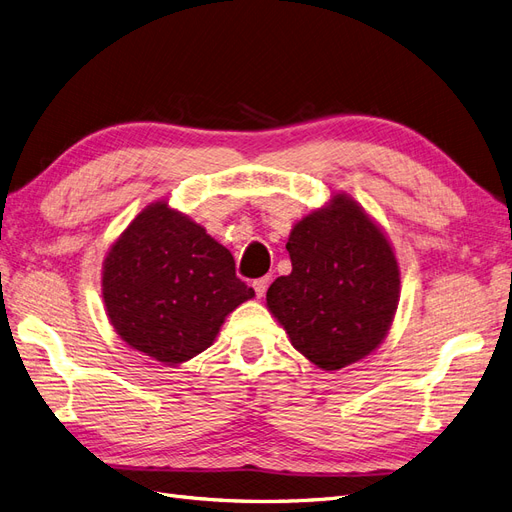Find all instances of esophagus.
Returning a JSON list of instances; mask_svg holds the SVG:
<instances>
[{"label":"esophagus","instance_id":"1","mask_svg":"<svg viewBox=\"0 0 512 512\" xmlns=\"http://www.w3.org/2000/svg\"><path fill=\"white\" fill-rule=\"evenodd\" d=\"M254 292H256V297L258 299H262L265 297V292H267V288H269V277H258V280H254Z\"/></svg>","mask_w":512,"mask_h":512}]
</instances>
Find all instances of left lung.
Wrapping results in <instances>:
<instances>
[{"mask_svg": "<svg viewBox=\"0 0 512 512\" xmlns=\"http://www.w3.org/2000/svg\"><path fill=\"white\" fill-rule=\"evenodd\" d=\"M292 273L267 290V305L292 346L333 371L376 350L399 301L391 243L352 198L314 211L292 228Z\"/></svg>", "mask_w": 512, "mask_h": 512, "instance_id": "left-lung-1", "label": "left lung"}]
</instances>
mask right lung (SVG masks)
Wrapping results in <instances>:
<instances>
[{
	"mask_svg": "<svg viewBox=\"0 0 512 512\" xmlns=\"http://www.w3.org/2000/svg\"><path fill=\"white\" fill-rule=\"evenodd\" d=\"M102 294L123 342L177 365L207 350L254 288L239 280L235 258L203 226L156 203L108 252Z\"/></svg>",
	"mask_w": 512,
	"mask_h": 512,
	"instance_id": "right-lung-1",
	"label": "right lung"
}]
</instances>
